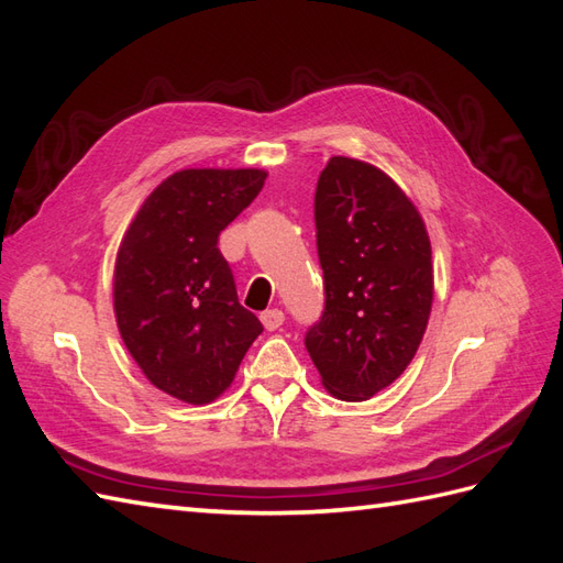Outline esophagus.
<instances>
[{"instance_id": "1", "label": "esophagus", "mask_w": 563, "mask_h": 563, "mask_svg": "<svg viewBox=\"0 0 563 563\" xmlns=\"http://www.w3.org/2000/svg\"><path fill=\"white\" fill-rule=\"evenodd\" d=\"M260 320H263L267 332H274V329H279L284 324V312L279 308H272L260 314Z\"/></svg>"}]
</instances>
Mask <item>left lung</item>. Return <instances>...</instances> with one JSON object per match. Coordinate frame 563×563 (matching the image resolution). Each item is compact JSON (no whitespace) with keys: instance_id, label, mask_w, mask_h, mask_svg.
I'll list each match as a JSON object with an SVG mask.
<instances>
[{"instance_id":"1","label":"left lung","mask_w":563,"mask_h":563,"mask_svg":"<svg viewBox=\"0 0 563 563\" xmlns=\"http://www.w3.org/2000/svg\"><path fill=\"white\" fill-rule=\"evenodd\" d=\"M314 229L327 300L306 349L334 399L367 401L404 375L428 329V229L389 174L344 155L318 178Z\"/></svg>"}]
</instances>
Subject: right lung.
Masks as SVG:
<instances>
[{"label": "right lung", "instance_id": "obj_1", "mask_svg": "<svg viewBox=\"0 0 563 563\" xmlns=\"http://www.w3.org/2000/svg\"><path fill=\"white\" fill-rule=\"evenodd\" d=\"M265 178V169L174 172L119 243L112 298L123 346L150 385L184 404L219 399L263 332L239 303L217 239Z\"/></svg>", "mask_w": 563, "mask_h": 563}]
</instances>
